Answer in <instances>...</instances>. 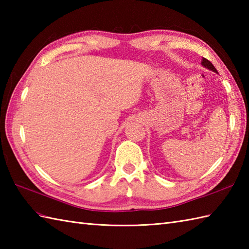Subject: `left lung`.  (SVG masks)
Segmentation results:
<instances>
[{"label":"left lung","mask_w":249,"mask_h":249,"mask_svg":"<svg viewBox=\"0 0 249 249\" xmlns=\"http://www.w3.org/2000/svg\"><path fill=\"white\" fill-rule=\"evenodd\" d=\"M201 65H202L205 68H208V70H210V71H214V72H217V71H216V68L214 67V65L212 64V63H211L209 60L204 59V57L202 59V61H201Z\"/></svg>","instance_id":"8db88e82"}]
</instances>
